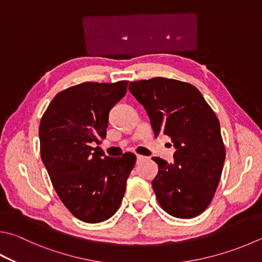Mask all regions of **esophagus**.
<instances>
[{
    "label": "esophagus",
    "instance_id": "34e87169",
    "mask_svg": "<svg viewBox=\"0 0 262 262\" xmlns=\"http://www.w3.org/2000/svg\"><path fill=\"white\" fill-rule=\"evenodd\" d=\"M145 159H146V157L141 156V155H137V163H141V161H143Z\"/></svg>",
    "mask_w": 262,
    "mask_h": 262
}]
</instances>
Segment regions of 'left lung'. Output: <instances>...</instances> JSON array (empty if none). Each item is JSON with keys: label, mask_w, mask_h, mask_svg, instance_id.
Instances as JSON below:
<instances>
[{"label": "left lung", "mask_w": 262, "mask_h": 262, "mask_svg": "<svg viewBox=\"0 0 262 262\" xmlns=\"http://www.w3.org/2000/svg\"><path fill=\"white\" fill-rule=\"evenodd\" d=\"M144 106L155 135L170 137L174 163L154 157L158 174L152 188L159 205L170 215L191 219L206 210L221 178L226 149L220 122L194 85L154 78L129 83Z\"/></svg>", "instance_id": "8db88e82"}]
</instances>
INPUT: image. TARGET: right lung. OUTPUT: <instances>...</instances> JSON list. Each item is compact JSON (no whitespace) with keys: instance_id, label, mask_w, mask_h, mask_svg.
<instances>
[{"instance_id":"1","label":"right lung","mask_w":262,"mask_h":262,"mask_svg":"<svg viewBox=\"0 0 262 262\" xmlns=\"http://www.w3.org/2000/svg\"><path fill=\"white\" fill-rule=\"evenodd\" d=\"M128 81L83 82L56 95L42 116L41 159L66 208L87 223L110 219L122 202L136 156L98 154L108 112L127 92Z\"/></svg>"}]
</instances>
